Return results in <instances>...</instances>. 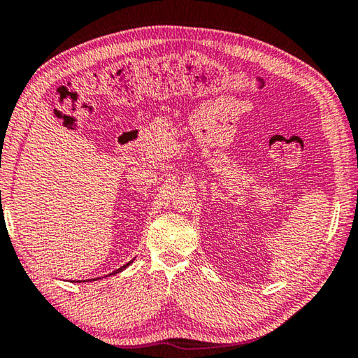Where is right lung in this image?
Here are the masks:
<instances>
[{"label":"right lung","mask_w":358,"mask_h":358,"mask_svg":"<svg viewBox=\"0 0 358 358\" xmlns=\"http://www.w3.org/2000/svg\"><path fill=\"white\" fill-rule=\"evenodd\" d=\"M132 262H134V259H132V260H129V262L128 264H124L123 266H121V268H118V270H115V271H112V273L110 275H117V273H120V271H123L124 268H128V266L132 264ZM90 281V280H88ZM72 282H83V281H72Z\"/></svg>","instance_id":"right-lung-1"}]
</instances>
